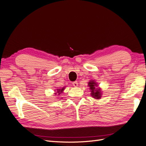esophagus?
Masks as SVG:
<instances>
[{
  "label": "esophagus",
  "mask_w": 146,
  "mask_h": 146,
  "mask_svg": "<svg viewBox=\"0 0 146 146\" xmlns=\"http://www.w3.org/2000/svg\"><path fill=\"white\" fill-rule=\"evenodd\" d=\"M72 85H73V86H75V87H77V86H78V82H77V81H75V82H74L72 83Z\"/></svg>",
  "instance_id": "1"
}]
</instances>
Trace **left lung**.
Here are the masks:
<instances>
[{"mask_svg": "<svg viewBox=\"0 0 146 146\" xmlns=\"http://www.w3.org/2000/svg\"><path fill=\"white\" fill-rule=\"evenodd\" d=\"M88 86L90 88L91 90V95L93 97V98L96 99H99L101 98V90L100 88H96V86H98V83H97L94 80H90V82H88Z\"/></svg>", "mask_w": 146, "mask_h": 146, "instance_id": "obj_1", "label": "left lung"}]
</instances>
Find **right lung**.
I'll list each match as a JSON object with an SVG mask.
<instances>
[{"instance_id":"1","label":"right lung","mask_w":146,"mask_h":146,"mask_svg":"<svg viewBox=\"0 0 146 146\" xmlns=\"http://www.w3.org/2000/svg\"><path fill=\"white\" fill-rule=\"evenodd\" d=\"M64 87H63V88H60V89H57V92L58 93V95H60L61 92H63V91H64Z\"/></svg>"}]
</instances>
